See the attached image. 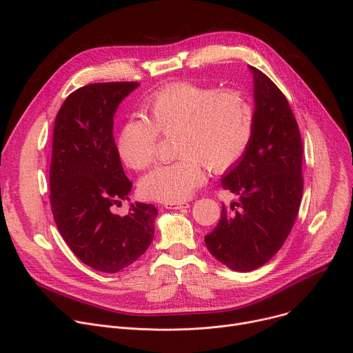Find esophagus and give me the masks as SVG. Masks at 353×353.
<instances>
[{
  "label": "esophagus",
  "instance_id": "obj_1",
  "mask_svg": "<svg viewBox=\"0 0 353 353\" xmlns=\"http://www.w3.org/2000/svg\"><path fill=\"white\" fill-rule=\"evenodd\" d=\"M164 208L170 209V210H186V209L190 208V205L186 201H183V203H164Z\"/></svg>",
  "mask_w": 353,
  "mask_h": 353
}]
</instances>
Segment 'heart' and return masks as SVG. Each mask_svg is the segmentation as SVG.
<instances>
[{
	"label": "heart",
	"mask_w": 353,
	"mask_h": 353,
	"mask_svg": "<svg viewBox=\"0 0 353 353\" xmlns=\"http://www.w3.org/2000/svg\"><path fill=\"white\" fill-rule=\"evenodd\" d=\"M143 114L127 119L117 137V152L133 170L154 161L159 133L174 136L176 161L156 167L140 181L145 199L181 203L206 179L205 165L225 172L246 153L253 137L254 110L239 91L189 81L167 84L147 99Z\"/></svg>",
	"instance_id": "1"
}]
</instances>
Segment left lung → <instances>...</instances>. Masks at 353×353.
I'll use <instances>...</instances> for the list:
<instances>
[{
  "mask_svg": "<svg viewBox=\"0 0 353 353\" xmlns=\"http://www.w3.org/2000/svg\"><path fill=\"white\" fill-rule=\"evenodd\" d=\"M254 128L246 153L221 179L239 196L213 232L209 252L232 270L250 272L277 253L298 216L303 193V145L298 123L283 92L252 65ZM239 207V210L235 208Z\"/></svg>",
  "mask_w": 353,
  "mask_h": 353,
  "instance_id": "1",
  "label": "left lung"
}]
</instances>
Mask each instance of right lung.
<instances>
[{
    "label": "right lung",
    "instance_id": "add662e5",
    "mask_svg": "<svg viewBox=\"0 0 353 353\" xmlns=\"http://www.w3.org/2000/svg\"><path fill=\"white\" fill-rule=\"evenodd\" d=\"M139 85H84L65 99L54 124L50 201L55 225L83 263L104 273L134 263L154 237L153 205L132 203L127 216L111 212L128 200L133 186L114 143V114Z\"/></svg>",
    "mask_w": 353,
    "mask_h": 353
}]
</instances>
